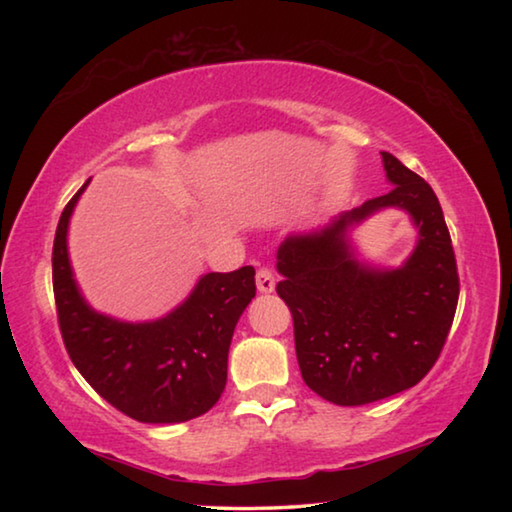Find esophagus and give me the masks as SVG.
<instances>
[{
  "label": "esophagus",
  "mask_w": 512,
  "mask_h": 512,
  "mask_svg": "<svg viewBox=\"0 0 512 512\" xmlns=\"http://www.w3.org/2000/svg\"><path fill=\"white\" fill-rule=\"evenodd\" d=\"M257 289L262 293H273L275 291V275L268 266H262L257 271Z\"/></svg>",
  "instance_id": "esophagus-1"
}]
</instances>
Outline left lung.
<instances>
[{
	"mask_svg": "<svg viewBox=\"0 0 512 512\" xmlns=\"http://www.w3.org/2000/svg\"><path fill=\"white\" fill-rule=\"evenodd\" d=\"M381 160L391 192L277 248V296L291 309L302 379L339 406L418 384L443 352L456 314L458 271L443 207L395 155L384 151ZM388 206L412 216L419 244L400 269H372L358 262L347 232Z\"/></svg>",
	"mask_w": 512,
	"mask_h": 512,
	"instance_id": "obj_1",
	"label": "left lung"
}]
</instances>
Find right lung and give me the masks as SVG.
<instances>
[{
    "label": "right lung",
    "mask_w": 512,
    "mask_h": 512,
    "mask_svg": "<svg viewBox=\"0 0 512 512\" xmlns=\"http://www.w3.org/2000/svg\"><path fill=\"white\" fill-rule=\"evenodd\" d=\"M88 183L60 214L51 255L58 325L69 359L128 418L149 424L198 418L225 388L232 334L255 298V268L203 275L183 305L149 323L99 314L81 296L67 253L69 219Z\"/></svg>",
    "instance_id": "1"
}]
</instances>
